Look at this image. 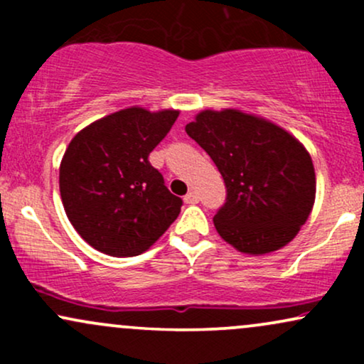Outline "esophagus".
<instances>
[{
	"mask_svg": "<svg viewBox=\"0 0 364 364\" xmlns=\"http://www.w3.org/2000/svg\"><path fill=\"white\" fill-rule=\"evenodd\" d=\"M200 196L195 193V191H190V193L185 195V203H198Z\"/></svg>",
	"mask_w": 364,
	"mask_h": 364,
	"instance_id": "34e87169",
	"label": "esophagus"
}]
</instances>
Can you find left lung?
<instances>
[{"instance_id":"8db88e82","label":"left lung","mask_w":364,"mask_h":364,"mask_svg":"<svg viewBox=\"0 0 364 364\" xmlns=\"http://www.w3.org/2000/svg\"><path fill=\"white\" fill-rule=\"evenodd\" d=\"M185 129L225 183V203L214 215L220 237L250 255L289 243L315 203V168L303 144L237 109L202 111Z\"/></svg>"}]
</instances>
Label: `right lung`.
Returning <instances> with one entry per match:
<instances>
[{
  "label": "right lung",
  "mask_w": 364,
  "mask_h": 364,
  "mask_svg": "<svg viewBox=\"0 0 364 364\" xmlns=\"http://www.w3.org/2000/svg\"><path fill=\"white\" fill-rule=\"evenodd\" d=\"M179 111L144 107L112 112L73 136L60 166V191L70 223L92 248L135 257L168 231L183 200L149 162Z\"/></svg>",
  "instance_id": "1"
}]
</instances>
